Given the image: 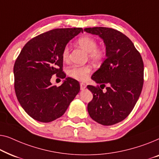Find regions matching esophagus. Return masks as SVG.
Masks as SVG:
<instances>
[{"label": "esophagus", "mask_w": 159, "mask_h": 159, "mask_svg": "<svg viewBox=\"0 0 159 159\" xmlns=\"http://www.w3.org/2000/svg\"><path fill=\"white\" fill-rule=\"evenodd\" d=\"M80 89L81 90H84V89H86V85L84 84V83H80Z\"/></svg>", "instance_id": "esophagus-1"}]
</instances>
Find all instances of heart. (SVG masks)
Segmentation results:
<instances>
[{
    "instance_id": "heart-1",
    "label": "heart",
    "mask_w": 159,
    "mask_h": 159,
    "mask_svg": "<svg viewBox=\"0 0 159 159\" xmlns=\"http://www.w3.org/2000/svg\"><path fill=\"white\" fill-rule=\"evenodd\" d=\"M78 44L86 52H89L90 59L94 62H100L106 57V52L103 48H98V42L94 38L84 36L78 39ZM68 46L65 47L62 52V57L64 61H68L69 58ZM92 70L90 66H73L69 69L68 75L73 79L78 80H86L89 78V75Z\"/></svg>"
}]
</instances>
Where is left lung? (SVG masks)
<instances>
[{
    "label": "left lung",
    "instance_id": "obj_1",
    "mask_svg": "<svg viewBox=\"0 0 159 159\" xmlns=\"http://www.w3.org/2000/svg\"><path fill=\"white\" fill-rule=\"evenodd\" d=\"M84 31L104 40L107 57L91 76L101 86H87L93 93L87 107L89 114L98 123L115 125L130 114L139 99L143 86L142 57L131 40L119 31L107 27L86 28Z\"/></svg>",
    "mask_w": 159,
    "mask_h": 159
}]
</instances>
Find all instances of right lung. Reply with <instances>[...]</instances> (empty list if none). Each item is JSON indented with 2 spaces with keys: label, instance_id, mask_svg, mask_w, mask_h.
I'll return each mask as SVG.
<instances>
[{
  "label": "right lung",
  "instance_id": "right-lung-1",
  "mask_svg": "<svg viewBox=\"0 0 159 159\" xmlns=\"http://www.w3.org/2000/svg\"><path fill=\"white\" fill-rule=\"evenodd\" d=\"M82 28L55 29L30 39L13 67L14 89L19 104L35 120L50 122L61 117L80 91L76 80L66 78L61 86L51 84L53 75L65 79L62 52Z\"/></svg>",
  "mask_w": 159,
  "mask_h": 159
}]
</instances>
